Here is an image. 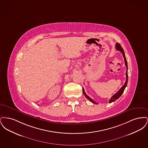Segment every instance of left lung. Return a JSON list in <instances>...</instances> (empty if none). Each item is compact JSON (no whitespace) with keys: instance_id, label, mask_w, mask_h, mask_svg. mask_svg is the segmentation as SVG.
I'll return each mask as SVG.
<instances>
[{"instance_id":"left-lung-1","label":"left lung","mask_w":148,"mask_h":148,"mask_svg":"<svg viewBox=\"0 0 148 148\" xmlns=\"http://www.w3.org/2000/svg\"><path fill=\"white\" fill-rule=\"evenodd\" d=\"M115 48L117 50H119L120 51L122 54H123V57L124 58V61H125V66H127V71H126V77H127V79H126V81H125V83L124 85L120 89V90H118V92H117L116 93H115L113 96H112V97L111 98V99L109 100V103H111L113 101H115L116 100H117L122 95V94L123 93V92L125 90V88H126L127 86V80H128V75H127V59H126V57L125 56V53H124V50L122 48L121 46L120 45V44H119L118 42H116V45H115ZM83 94L85 95V97L88 99L90 101H91L92 103L95 104H98L97 103H96L95 101H94L91 98H90L88 95H86V94L85 92L84 89V88H83Z\"/></svg>"}]
</instances>
